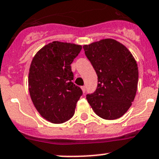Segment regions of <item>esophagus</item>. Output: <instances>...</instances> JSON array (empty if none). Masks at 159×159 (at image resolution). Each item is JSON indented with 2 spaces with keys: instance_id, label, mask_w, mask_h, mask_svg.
<instances>
[{
  "instance_id": "esophagus-1",
  "label": "esophagus",
  "mask_w": 159,
  "mask_h": 159,
  "mask_svg": "<svg viewBox=\"0 0 159 159\" xmlns=\"http://www.w3.org/2000/svg\"><path fill=\"white\" fill-rule=\"evenodd\" d=\"M81 89H82L83 92L85 93V91H86V87H84V86H83V87H81Z\"/></svg>"
}]
</instances>
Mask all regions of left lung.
<instances>
[{"instance_id":"8db88e82","label":"left lung","mask_w":159,"mask_h":159,"mask_svg":"<svg viewBox=\"0 0 159 159\" xmlns=\"http://www.w3.org/2000/svg\"><path fill=\"white\" fill-rule=\"evenodd\" d=\"M84 49L98 75L97 89L87 94V102L102 118H120L130 108L137 91L136 60L123 44L112 39L84 45Z\"/></svg>"}]
</instances>
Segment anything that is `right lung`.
Instances as JSON below:
<instances>
[{"mask_svg":"<svg viewBox=\"0 0 159 159\" xmlns=\"http://www.w3.org/2000/svg\"><path fill=\"white\" fill-rule=\"evenodd\" d=\"M82 46L54 41L39 49L30 64L29 92L32 102L43 118L61 124L72 118L83 94L72 83L71 64Z\"/></svg>","mask_w":159,"mask_h":159,"instance_id":"obj_1","label":"right lung"}]
</instances>
